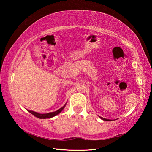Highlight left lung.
<instances>
[{"label":"left lung","mask_w":152,"mask_h":152,"mask_svg":"<svg viewBox=\"0 0 152 152\" xmlns=\"http://www.w3.org/2000/svg\"><path fill=\"white\" fill-rule=\"evenodd\" d=\"M101 119H102V120H104V121H110V120H109V119H104V118H102V117H101Z\"/></svg>","instance_id":"obj_1"}]
</instances>
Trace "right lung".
Wrapping results in <instances>:
<instances>
[{"label": "right lung", "mask_w": 152, "mask_h": 152, "mask_svg": "<svg viewBox=\"0 0 152 152\" xmlns=\"http://www.w3.org/2000/svg\"><path fill=\"white\" fill-rule=\"evenodd\" d=\"M64 107H65V105H64V106L62 107L61 108H60V109L56 110V111H55V112L48 113H45V114H40V113H36L35 111H32V110H27L30 113H31L32 115H34V116H35L36 117H37V118H39V119H48V118H51V117L56 116V115H58L59 113H60L61 111V110L64 109Z\"/></svg>", "instance_id": "obj_1"}]
</instances>
